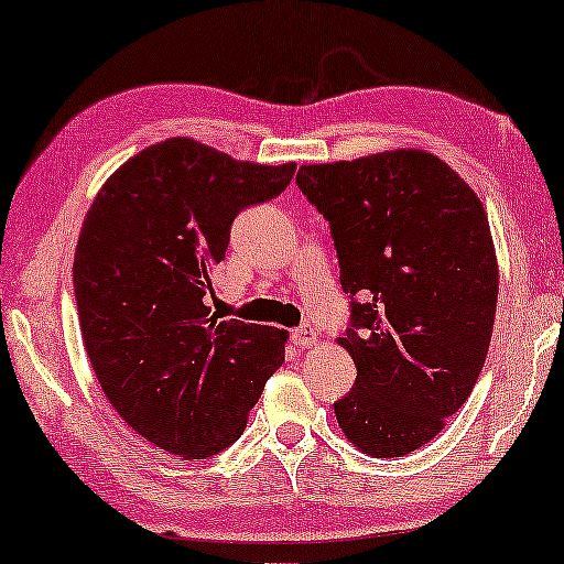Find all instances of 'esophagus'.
Wrapping results in <instances>:
<instances>
[{
  "instance_id": "34e87169",
  "label": "esophagus",
  "mask_w": 564,
  "mask_h": 564,
  "mask_svg": "<svg viewBox=\"0 0 564 564\" xmlns=\"http://www.w3.org/2000/svg\"><path fill=\"white\" fill-rule=\"evenodd\" d=\"M292 344H297L300 349H313V346L318 344V336H315V330L311 326H300L292 330Z\"/></svg>"
}]
</instances>
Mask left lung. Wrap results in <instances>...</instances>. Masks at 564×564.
Listing matches in <instances>:
<instances>
[{
    "label": "left lung",
    "mask_w": 564,
    "mask_h": 564,
    "mask_svg": "<svg viewBox=\"0 0 564 564\" xmlns=\"http://www.w3.org/2000/svg\"><path fill=\"white\" fill-rule=\"evenodd\" d=\"M297 187L328 220L351 300L338 344L357 382L334 403L336 421L365 454L403 457L465 405L488 357V215L449 164L415 149L300 166Z\"/></svg>",
    "instance_id": "1"
}]
</instances>
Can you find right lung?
I'll list each match as a JSON object with an SVG mask.
<instances>
[{"instance_id": "right-lung-1", "label": "right lung", "mask_w": 564, "mask_h": 564, "mask_svg": "<svg viewBox=\"0 0 564 564\" xmlns=\"http://www.w3.org/2000/svg\"><path fill=\"white\" fill-rule=\"evenodd\" d=\"M292 174L169 138L128 159L84 218L74 292L91 369L120 419L169 454L234 444L282 367L288 330L218 321L205 295L236 215Z\"/></svg>"}]
</instances>
